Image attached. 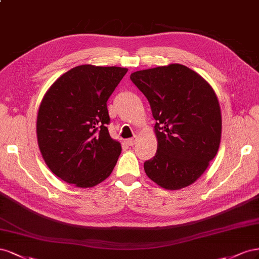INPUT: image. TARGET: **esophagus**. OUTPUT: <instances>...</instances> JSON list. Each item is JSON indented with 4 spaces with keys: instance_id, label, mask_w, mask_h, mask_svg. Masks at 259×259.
I'll list each match as a JSON object with an SVG mask.
<instances>
[{
    "instance_id": "1",
    "label": "esophagus",
    "mask_w": 259,
    "mask_h": 259,
    "mask_svg": "<svg viewBox=\"0 0 259 259\" xmlns=\"http://www.w3.org/2000/svg\"><path fill=\"white\" fill-rule=\"evenodd\" d=\"M137 141H138V137H134V138H131V139H128L125 142H127L128 145L134 146L137 143Z\"/></svg>"
}]
</instances>
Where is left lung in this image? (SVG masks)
<instances>
[{
	"label": "left lung",
	"instance_id": "obj_1",
	"mask_svg": "<svg viewBox=\"0 0 259 259\" xmlns=\"http://www.w3.org/2000/svg\"><path fill=\"white\" fill-rule=\"evenodd\" d=\"M130 79L146 97L156 120L157 151L144 162L145 174L166 190L194 183L219 149L223 123L215 91L180 64L139 70Z\"/></svg>",
	"mask_w": 259,
	"mask_h": 259
}]
</instances>
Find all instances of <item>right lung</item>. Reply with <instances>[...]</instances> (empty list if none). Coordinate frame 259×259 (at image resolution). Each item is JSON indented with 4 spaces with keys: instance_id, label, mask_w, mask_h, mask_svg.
I'll list each match as a JSON object with an SVG mask.
<instances>
[{
    "instance_id": "add662e5",
    "label": "right lung",
    "mask_w": 259,
    "mask_h": 259,
    "mask_svg": "<svg viewBox=\"0 0 259 259\" xmlns=\"http://www.w3.org/2000/svg\"><path fill=\"white\" fill-rule=\"evenodd\" d=\"M127 68L80 65L50 87L36 118L42 157L58 178L92 188L112 174L121 153L109 136L107 100Z\"/></svg>"
}]
</instances>
